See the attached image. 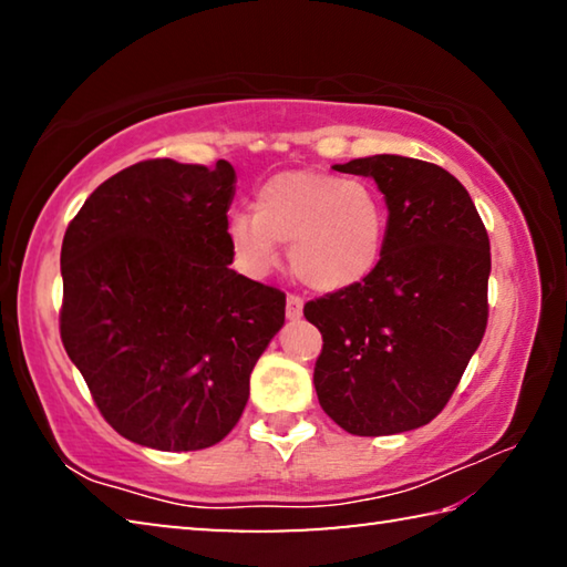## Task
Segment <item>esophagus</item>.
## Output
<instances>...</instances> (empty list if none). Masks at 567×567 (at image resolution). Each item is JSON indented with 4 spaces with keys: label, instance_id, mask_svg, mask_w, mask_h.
<instances>
[{
    "label": "esophagus",
    "instance_id": "34e87169",
    "mask_svg": "<svg viewBox=\"0 0 567 567\" xmlns=\"http://www.w3.org/2000/svg\"><path fill=\"white\" fill-rule=\"evenodd\" d=\"M285 315H287V320H297L302 315V297L300 295H287V300H285Z\"/></svg>",
    "mask_w": 567,
    "mask_h": 567
}]
</instances>
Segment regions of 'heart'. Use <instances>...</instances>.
I'll return each mask as SVG.
<instances>
[{
  "instance_id": "b5f03b06",
  "label": "heart",
  "mask_w": 567,
  "mask_h": 567,
  "mask_svg": "<svg viewBox=\"0 0 567 567\" xmlns=\"http://www.w3.org/2000/svg\"><path fill=\"white\" fill-rule=\"evenodd\" d=\"M227 237L237 262L255 275L277 265V243L290 245L295 275L315 290L362 282L385 245V207L368 182L318 172H285L255 195V215L235 213Z\"/></svg>"
}]
</instances>
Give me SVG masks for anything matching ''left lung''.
<instances>
[{
	"label": "left lung",
	"mask_w": 567,
	"mask_h": 567,
	"mask_svg": "<svg viewBox=\"0 0 567 567\" xmlns=\"http://www.w3.org/2000/svg\"><path fill=\"white\" fill-rule=\"evenodd\" d=\"M388 199L380 262L362 282L305 302L322 334L315 390L350 435L427 425L453 398L487 328L491 239L447 169L375 155L334 165Z\"/></svg>",
	"instance_id": "left-lung-1"
}]
</instances>
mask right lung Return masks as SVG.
I'll use <instances>...</instances> for the list:
<instances>
[{"label":"right lung","mask_w":567,"mask_h":567,"mask_svg":"<svg viewBox=\"0 0 567 567\" xmlns=\"http://www.w3.org/2000/svg\"><path fill=\"white\" fill-rule=\"evenodd\" d=\"M235 167L145 159L92 192L62 243L60 334L132 443L203 450L243 417L285 292L229 270Z\"/></svg>","instance_id":"right-lung-1"}]
</instances>
